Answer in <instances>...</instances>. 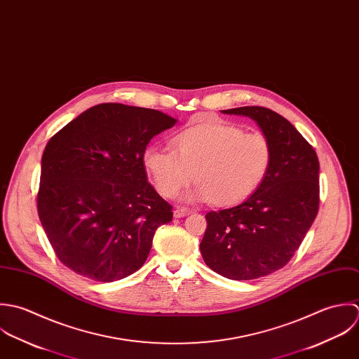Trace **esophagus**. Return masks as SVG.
Listing matches in <instances>:
<instances>
[{
    "mask_svg": "<svg viewBox=\"0 0 359 359\" xmlns=\"http://www.w3.org/2000/svg\"><path fill=\"white\" fill-rule=\"evenodd\" d=\"M190 214H191V210H189L186 207H177L173 211V216L175 217H183V216L190 215Z\"/></svg>",
    "mask_w": 359,
    "mask_h": 359,
    "instance_id": "1",
    "label": "esophagus"
}]
</instances>
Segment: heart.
Returning <instances> with one entry per match:
<instances>
[{
    "mask_svg": "<svg viewBox=\"0 0 359 359\" xmlns=\"http://www.w3.org/2000/svg\"><path fill=\"white\" fill-rule=\"evenodd\" d=\"M172 148L149 145L143 166L156 191L175 197L193 176L197 186L184 194L190 201H212L229 207L250 197L272 163L269 140L258 132L208 121L177 133Z\"/></svg>",
    "mask_w": 359,
    "mask_h": 359,
    "instance_id": "obj_1",
    "label": "heart"
}]
</instances>
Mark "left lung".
I'll list each match as a JSON object with an SVG mask.
<instances>
[{
    "label": "left lung",
    "mask_w": 359,
    "mask_h": 359,
    "mask_svg": "<svg viewBox=\"0 0 359 359\" xmlns=\"http://www.w3.org/2000/svg\"><path fill=\"white\" fill-rule=\"evenodd\" d=\"M258 123L272 148L271 168L241 204L211 211L200 244L204 262L231 280H252L282 269L292 258L319 210V161L301 133L272 109L222 111Z\"/></svg>",
    "instance_id": "1"
}]
</instances>
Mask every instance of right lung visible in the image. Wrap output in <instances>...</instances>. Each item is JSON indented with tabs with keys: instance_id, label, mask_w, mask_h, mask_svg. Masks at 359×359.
Returning <instances> with one entry per match:
<instances>
[{
	"instance_id": "right-lung-1",
	"label": "right lung",
	"mask_w": 359,
	"mask_h": 359,
	"mask_svg": "<svg viewBox=\"0 0 359 359\" xmlns=\"http://www.w3.org/2000/svg\"><path fill=\"white\" fill-rule=\"evenodd\" d=\"M176 122L156 109L107 102L50 139L37 211L58 259L73 272L108 283L143 266L156 229L173 217L147 180L143 154Z\"/></svg>"
}]
</instances>
